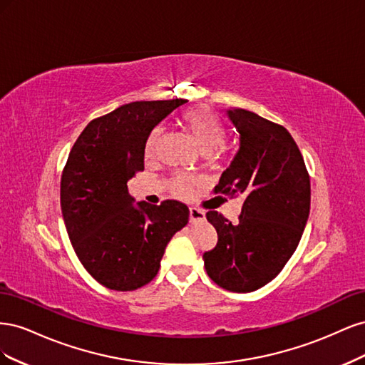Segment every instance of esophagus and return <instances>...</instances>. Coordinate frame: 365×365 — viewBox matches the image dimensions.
I'll return each instance as SVG.
<instances>
[{"label":"esophagus","instance_id":"obj_1","mask_svg":"<svg viewBox=\"0 0 365 365\" xmlns=\"http://www.w3.org/2000/svg\"><path fill=\"white\" fill-rule=\"evenodd\" d=\"M189 212H190V222H200V220L205 219V212H202L201 208L190 207Z\"/></svg>","mask_w":365,"mask_h":365}]
</instances>
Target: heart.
Here are the masks:
<instances>
[{
	"instance_id": "b5f03b06",
	"label": "heart",
	"mask_w": 365,
	"mask_h": 365,
	"mask_svg": "<svg viewBox=\"0 0 365 365\" xmlns=\"http://www.w3.org/2000/svg\"><path fill=\"white\" fill-rule=\"evenodd\" d=\"M182 123L190 132L197 148L204 153H212L215 149L222 146L225 140V129L220 120L207 108H195L184 113ZM163 135V128H157L152 132L146 143V157H152L157 150ZM193 180L187 175H175L170 180V190L175 196L185 197L193 189Z\"/></svg>"
}]
</instances>
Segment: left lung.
Masks as SVG:
<instances>
[{"label": "left lung", "mask_w": 365, "mask_h": 365, "mask_svg": "<svg viewBox=\"0 0 365 365\" xmlns=\"http://www.w3.org/2000/svg\"><path fill=\"white\" fill-rule=\"evenodd\" d=\"M227 114L240 146L213 192L245 201L237 224L216 210L207 212L217 244L202 259L220 288L252 292L277 277L297 250L311 210V178L286 128L247 109Z\"/></svg>", "instance_id": "obj_1"}]
</instances>
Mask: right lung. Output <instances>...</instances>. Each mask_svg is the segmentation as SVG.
Segmentation results:
<instances>
[{"instance_id":"1","label":"right lung","mask_w":365,"mask_h":365,"mask_svg":"<svg viewBox=\"0 0 365 365\" xmlns=\"http://www.w3.org/2000/svg\"><path fill=\"white\" fill-rule=\"evenodd\" d=\"M185 101L132 102L91 120L61 176V208L83 268L113 291H135L158 274L165 245L189 222V208L168 200L132 204L128 181L145 170L150 130Z\"/></svg>"}]
</instances>
